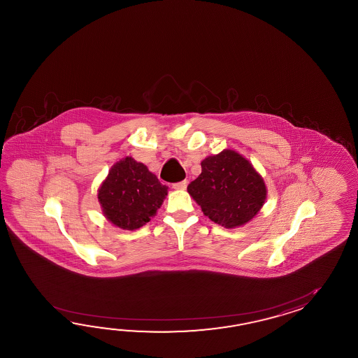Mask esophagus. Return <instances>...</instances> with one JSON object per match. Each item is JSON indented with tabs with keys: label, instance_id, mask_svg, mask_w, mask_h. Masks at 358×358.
Instances as JSON below:
<instances>
[{
	"label": "esophagus",
	"instance_id": "1",
	"mask_svg": "<svg viewBox=\"0 0 358 358\" xmlns=\"http://www.w3.org/2000/svg\"><path fill=\"white\" fill-rule=\"evenodd\" d=\"M187 185H188V182H187V180H182V182H174V184H173V188L176 190H182L187 188Z\"/></svg>",
	"mask_w": 358,
	"mask_h": 358
}]
</instances>
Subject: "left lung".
<instances>
[{
    "label": "left lung",
    "instance_id": "obj_1",
    "mask_svg": "<svg viewBox=\"0 0 358 358\" xmlns=\"http://www.w3.org/2000/svg\"><path fill=\"white\" fill-rule=\"evenodd\" d=\"M188 193L208 219L224 228L242 227L265 203L266 185L251 162L233 150L206 157Z\"/></svg>",
    "mask_w": 358,
    "mask_h": 358
}]
</instances>
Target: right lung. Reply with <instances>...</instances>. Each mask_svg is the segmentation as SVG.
Segmentation results:
<instances>
[{
	"instance_id": "obj_1",
	"label": "right lung",
	"mask_w": 358,
	"mask_h": 358,
	"mask_svg": "<svg viewBox=\"0 0 358 358\" xmlns=\"http://www.w3.org/2000/svg\"><path fill=\"white\" fill-rule=\"evenodd\" d=\"M168 196L162 185L142 162L131 157L117 161L101 184L99 201L103 215L115 227L136 230L151 220Z\"/></svg>"
}]
</instances>
